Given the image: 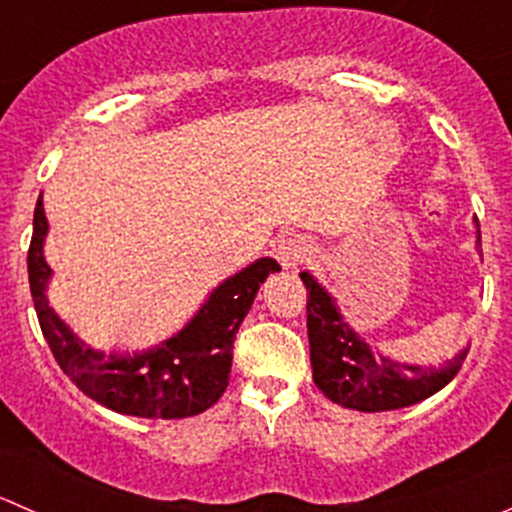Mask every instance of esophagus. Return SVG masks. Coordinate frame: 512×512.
<instances>
[{
    "instance_id": "obj_1",
    "label": "esophagus",
    "mask_w": 512,
    "mask_h": 512,
    "mask_svg": "<svg viewBox=\"0 0 512 512\" xmlns=\"http://www.w3.org/2000/svg\"><path fill=\"white\" fill-rule=\"evenodd\" d=\"M309 255H312V247H309V242L299 235L285 237V240L277 242L275 247V257L282 265V270H297L302 262H307Z\"/></svg>"
}]
</instances>
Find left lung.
<instances>
[{
  "label": "left lung",
  "instance_id": "obj_1",
  "mask_svg": "<svg viewBox=\"0 0 512 512\" xmlns=\"http://www.w3.org/2000/svg\"><path fill=\"white\" fill-rule=\"evenodd\" d=\"M478 255L480 252V225ZM307 287V334L312 379L324 396L344 409L394 411L414 406L441 391L461 369L468 347L441 366H418L394 361L374 352L339 312L337 299L327 292L314 275L299 272Z\"/></svg>",
  "mask_w": 512,
  "mask_h": 512
}]
</instances>
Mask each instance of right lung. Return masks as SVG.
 Listing matches in <instances>:
<instances>
[{
    "instance_id": "obj_1",
    "label": "right lung",
    "mask_w": 512,
    "mask_h": 512,
    "mask_svg": "<svg viewBox=\"0 0 512 512\" xmlns=\"http://www.w3.org/2000/svg\"><path fill=\"white\" fill-rule=\"evenodd\" d=\"M49 220L44 200H36L29 245V287L41 332L64 374L89 399L106 409L138 418H188L203 414L227 389L232 342L250 312L257 289L280 272L272 257L242 267L208 294L198 312L175 334L143 352H98L49 307L46 287L51 267L44 260Z\"/></svg>"
}]
</instances>
